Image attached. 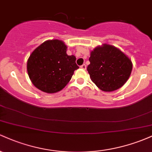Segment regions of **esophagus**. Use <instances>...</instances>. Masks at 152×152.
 Returning a JSON list of instances; mask_svg holds the SVG:
<instances>
[{
    "label": "esophagus",
    "instance_id": "34e87169",
    "mask_svg": "<svg viewBox=\"0 0 152 152\" xmlns=\"http://www.w3.org/2000/svg\"><path fill=\"white\" fill-rule=\"evenodd\" d=\"M81 69H83V70H86V66L85 65V64H83V65L81 66Z\"/></svg>",
    "mask_w": 152,
    "mask_h": 152
}]
</instances>
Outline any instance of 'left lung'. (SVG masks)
Segmentation results:
<instances>
[{"mask_svg": "<svg viewBox=\"0 0 152 152\" xmlns=\"http://www.w3.org/2000/svg\"><path fill=\"white\" fill-rule=\"evenodd\" d=\"M87 71L91 81L103 91L121 88L129 78L132 62L124 53L112 45L96 47L90 53Z\"/></svg>", "mask_w": 152, "mask_h": 152, "instance_id": "left-lung-1", "label": "left lung"}]
</instances>
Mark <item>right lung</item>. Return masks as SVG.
I'll use <instances>...</instances> for the list:
<instances>
[{
    "label": "right lung",
    "mask_w": 152,
    "mask_h": 152,
    "mask_svg": "<svg viewBox=\"0 0 152 152\" xmlns=\"http://www.w3.org/2000/svg\"><path fill=\"white\" fill-rule=\"evenodd\" d=\"M67 46L61 40H48L31 53L27 71L31 82L45 93L60 91L70 81L78 66L76 57L66 53Z\"/></svg>",
    "instance_id": "right-lung-1"
}]
</instances>
